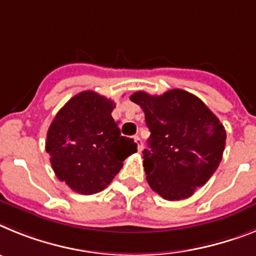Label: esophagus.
I'll list each match as a JSON object with an SVG mask.
<instances>
[{
  "label": "esophagus",
  "instance_id": "34e87169",
  "mask_svg": "<svg viewBox=\"0 0 256 256\" xmlns=\"http://www.w3.org/2000/svg\"><path fill=\"white\" fill-rule=\"evenodd\" d=\"M134 140L138 146V150H142V148H143V140H142L138 136V135L136 136H134Z\"/></svg>",
  "mask_w": 256,
  "mask_h": 256
}]
</instances>
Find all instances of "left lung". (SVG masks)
<instances>
[{"label":"left lung","mask_w":256,"mask_h":256,"mask_svg":"<svg viewBox=\"0 0 256 256\" xmlns=\"http://www.w3.org/2000/svg\"><path fill=\"white\" fill-rule=\"evenodd\" d=\"M130 100L142 106L150 130L144 150L146 182L168 201L188 198L212 176L223 157L226 130L206 104L188 91L162 95L138 91Z\"/></svg>","instance_id":"left-lung-1"}]
</instances>
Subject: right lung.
Instances as JSON below:
<instances>
[{
    "label": "right lung",
    "mask_w": 256,
    "mask_h": 256,
    "mask_svg": "<svg viewBox=\"0 0 256 256\" xmlns=\"http://www.w3.org/2000/svg\"><path fill=\"white\" fill-rule=\"evenodd\" d=\"M114 102L82 91L51 122L46 152L59 180L81 194L100 192L112 182L136 143L122 136L112 117Z\"/></svg>",
    "instance_id": "obj_1"
}]
</instances>
